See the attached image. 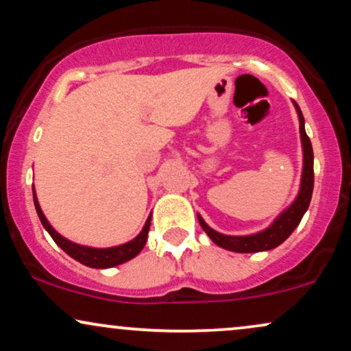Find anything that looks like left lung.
Instances as JSON below:
<instances>
[{"label":"left lung","instance_id":"left-lung-1","mask_svg":"<svg viewBox=\"0 0 351 351\" xmlns=\"http://www.w3.org/2000/svg\"><path fill=\"white\" fill-rule=\"evenodd\" d=\"M294 103V101H293ZM294 108L298 111L299 117V134H301L302 143V176H301V188L299 193L291 204L282 213L274 219L271 226H268L265 230L256 232L250 235H226L221 232L210 229L208 223L204 222L199 214H197V221H199L202 230L208 234V237L213 240L219 247L226 248V250L237 252V253H255V252H267L276 248L286 239L293 234L294 229L299 226L304 214L311 204L312 189H314V152H312L311 138L307 137L306 129H304V116L301 109L296 103Z\"/></svg>","mask_w":351,"mask_h":351}]
</instances>
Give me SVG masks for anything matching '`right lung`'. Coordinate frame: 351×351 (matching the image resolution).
<instances>
[{
  "label": "right lung",
  "instance_id": "add662e5",
  "mask_svg": "<svg viewBox=\"0 0 351 351\" xmlns=\"http://www.w3.org/2000/svg\"><path fill=\"white\" fill-rule=\"evenodd\" d=\"M32 194H34V206H36L37 216H39L44 229L49 232L50 237L53 239V242L57 243L63 252L69 253L71 258L80 261V263H83L84 267H90V268L117 267V265L132 260L134 256H137L138 253L142 252V248L145 247L147 235H149V229H150L152 214L149 216V219H147L145 226H143L141 234H138L135 239L130 240V242L117 245V247H109V248H93V247H86V245H80V243L71 242V240L65 239L63 235L58 234V232L55 230L52 226H50V222L47 221V217L44 216V213H42L34 186H32Z\"/></svg>",
  "mask_w": 351,
  "mask_h": 351
}]
</instances>
